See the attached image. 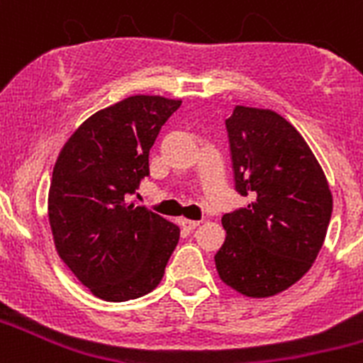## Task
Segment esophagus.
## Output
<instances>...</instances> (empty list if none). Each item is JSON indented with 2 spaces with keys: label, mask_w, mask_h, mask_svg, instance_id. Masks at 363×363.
<instances>
[{
  "label": "esophagus",
  "mask_w": 363,
  "mask_h": 363,
  "mask_svg": "<svg viewBox=\"0 0 363 363\" xmlns=\"http://www.w3.org/2000/svg\"><path fill=\"white\" fill-rule=\"evenodd\" d=\"M179 225H182V229H184V230L191 233V230H194L198 225H200V221H196V220H179Z\"/></svg>",
  "instance_id": "34e87169"
}]
</instances>
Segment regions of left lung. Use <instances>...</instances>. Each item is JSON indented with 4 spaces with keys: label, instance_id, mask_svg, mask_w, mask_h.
Listing matches in <instances>:
<instances>
[{
    "label": "left lung",
    "instance_id": "1",
    "mask_svg": "<svg viewBox=\"0 0 363 363\" xmlns=\"http://www.w3.org/2000/svg\"><path fill=\"white\" fill-rule=\"evenodd\" d=\"M234 184L245 207L223 214L218 274L245 296L296 284L314 264L331 221L327 179L301 134L272 111L236 107L225 120Z\"/></svg>",
    "mask_w": 363,
    "mask_h": 363
}]
</instances>
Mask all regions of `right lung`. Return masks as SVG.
I'll use <instances>...</instances> for the list:
<instances>
[{"label":"right lung","instance_id":"1","mask_svg":"<svg viewBox=\"0 0 363 363\" xmlns=\"http://www.w3.org/2000/svg\"><path fill=\"white\" fill-rule=\"evenodd\" d=\"M182 101L130 96L96 112L63 147L49 189L57 255L98 298L134 300L160 284L179 229L136 205L149 150Z\"/></svg>","mask_w":363,"mask_h":363}]
</instances>
